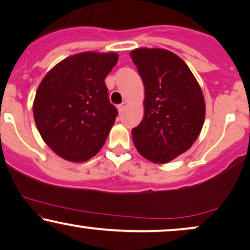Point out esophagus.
<instances>
[{
  "label": "esophagus",
  "instance_id": "34e87169",
  "mask_svg": "<svg viewBox=\"0 0 250 250\" xmlns=\"http://www.w3.org/2000/svg\"><path fill=\"white\" fill-rule=\"evenodd\" d=\"M125 106H127V104H125V103H121V104H119V105H118V109H119V112L121 113V112L125 111Z\"/></svg>",
  "mask_w": 250,
  "mask_h": 250
}]
</instances>
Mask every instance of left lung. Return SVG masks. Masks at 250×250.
Returning <instances> with one entry per match:
<instances>
[{"label": "left lung", "mask_w": 250, "mask_h": 250, "mask_svg": "<svg viewBox=\"0 0 250 250\" xmlns=\"http://www.w3.org/2000/svg\"><path fill=\"white\" fill-rule=\"evenodd\" d=\"M145 86L144 118L131 130L136 148L167 164L191 147L205 121V98L188 66L165 49L130 53Z\"/></svg>", "instance_id": "1"}]
</instances>
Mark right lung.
Returning <instances> with one entry per match:
<instances>
[{
	"label": "right lung",
	"mask_w": 250,
	"mask_h": 250,
	"mask_svg": "<svg viewBox=\"0 0 250 250\" xmlns=\"http://www.w3.org/2000/svg\"><path fill=\"white\" fill-rule=\"evenodd\" d=\"M118 57L113 52L79 53L56 65L40 83L33 105L36 127L62 159L83 162L104 145L118 116L105 78Z\"/></svg>",
	"instance_id": "add662e5"
}]
</instances>
